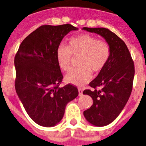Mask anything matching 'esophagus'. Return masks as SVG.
I'll return each instance as SVG.
<instances>
[{
	"mask_svg": "<svg viewBox=\"0 0 146 146\" xmlns=\"http://www.w3.org/2000/svg\"><path fill=\"white\" fill-rule=\"evenodd\" d=\"M78 95L80 96H81L83 95V90L80 89V88H78Z\"/></svg>",
	"mask_w": 146,
	"mask_h": 146,
	"instance_id": "esophagus-1",
	"label": "esophagus"
}]
</instances>
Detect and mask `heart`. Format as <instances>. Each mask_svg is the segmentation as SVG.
Returning <instances> with one entry per match:
<instances>
[{
  "mask_svg": "<svg viewBox=\"0 0 146 146\" xmlns=\"http://www.w3.org/2000/svg\"><path fill=\"white\" fill-rule=\"evenodd\" d=\"M111 54L110 44L96 36L82 34L68 40V46L59 45L56 51L57 62L64 72L71 68L73 57L78 58L80 68L66 74V80L72 84L84 85L92 78L91 72L99 73L109 61Z\"/></svg>",
  "mask_w": 146,
  "mask_h": 146,
  "instance_id": "heart-1",
  "label": "heart"
}]
</instances>
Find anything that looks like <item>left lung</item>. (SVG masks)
<instances>
[{
    "label": "left lung",
    "mask_w": 146,
    "mask_h": 146,
    "mask_svg": "<svg viewBox=\"0 0 146 146\" xmlns=\"http://www.w3.org/2000/svg\"><path fill=\"white\" fill-rule=\"evenodd\" d=\"M100 35L110 44L111 54L106 67L90 83L92 90L84 94L90 96L93 103L84 111L85 118L93 125L103 127L120 115L127 102L133 89L135 68L125 43L106 28H83Z\"/></svg>",
    "instance_id": "8db88e82"
}]
</instances>
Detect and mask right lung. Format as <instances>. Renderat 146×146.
Listing matches in <instances>:
<instances>
[{
    "mask_svg": "<svg viewBox=\"0 0 146 146\" xmlns=\"http://www.w3.org/2000/svg\"><path fill=\"white\" fill-rule=\"evenodd\" d=\"M76 27L44 25L21 43L15 56V88L29 117L43 127H53L63 117L68 102L78 96L73 84L60 87L63 79L56 51Z\"/></svg>",
    "mask_w": 146,
    "mask_h": 146,
    "instance_id": "1",
    "label": "right lung"
}]
</instances>
